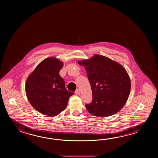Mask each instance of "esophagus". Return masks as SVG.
I'll return each instance as SVG.
<instances>
[{"instance_id":"esophagus-1","label":"esophagus","mask_w":158,"mask_h":158,"mask_svg":"<svg viewBox=\"0 0 158 158\" xmlns=\"http://www.w3.org/2000/svg\"><path fill=\"white\" fill-rule=\"evenodd\" d=\"M75 94H76V95H80V89H77V90H76V91H75Z\"/></svg>"}]
</instances>
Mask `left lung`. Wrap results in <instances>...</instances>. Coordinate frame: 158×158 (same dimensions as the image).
I'll return each instance as SVG.
<instances>
[{
    "instance_id": "8db88e82",
    "label": "left lung",
    "mask_w": 158,
    "mask_h": 158,
    "mask_svg": "<svg viewBox=\"0 0 158 158\" xmlns=\"http://www.w3.org/2000/svg\"><path fill=\"white\" fill-rule=\"evenodd\" d=\"M77 63L86 71L92 90V102L86 104L88 112L95 116L107 117L120 111L128 100L131 88L124 68L99 55Z\"/></svg>"
}]
</instances>
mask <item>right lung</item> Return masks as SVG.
Instances as JSON below:
<instances>
[{
    "label": "right lung",
    "instance_id": "1",
    "mask_svg": "<svg viewBox=\"0 0 158 158\" xmlns=\"http://www.w3.org/2000/svg\"><path fill=\"white\" fill-rule=\"evenodd\" d=\"M63 63L56 57L40 62L27 78L25 91L28 101L42 114L55 116L64 111L69 98L73 95L68 91L59 75Z\"/></svg>",
    "mask_w": 158,
    "mask_h": 158
}]
</instances>
